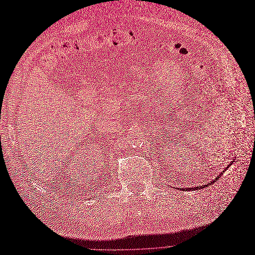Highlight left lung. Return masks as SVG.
Listing matches in <instances>:
<instances>
[{"label":"left lung","mask_w":255,"mask_h":255,"mask_svg":"<svg viewBox=\"0 0 255 255\" xmlns=\"http://www.w3.org/2000/svg\"><path fill=\"white\" fill-rule=\"evenodd\" d=\"M230 166H231V165H230ZM227 168H228V167H227ZM223 172H225V171H222V172H221V174H222ZM218 177H220V175H218L217 177H216V179H215V181H217V179H218ZM213 182H214V181H213ZM208 185H210V184H207V185H205V186H208ZM199 188H204V186H203V187L201 186V187H199ZM187 189H189V190H196V189H198V187H191V188H187Z\"/></svg>","instance_id":"1"}]
</instances>
